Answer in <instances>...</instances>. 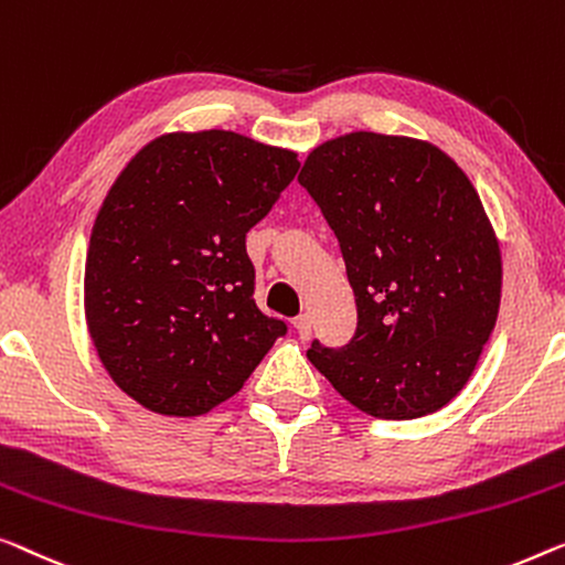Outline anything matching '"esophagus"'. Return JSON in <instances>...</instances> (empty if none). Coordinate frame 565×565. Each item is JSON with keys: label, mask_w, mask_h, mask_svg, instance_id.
I'll use <instances>...</instances> for the list:
<instances>
[{"label": "esophagus", "mask_w": 565, "mask_h": 565, "mask_svg": "<svg viewBox=\"0 0 565 565\" xmlns=\"http://www.w3.org/2000/svg\"><path fill=\"white\" fill-rule=\"evenodd\" d=\"M291 324H294V330H297V334L301 337V340H309V337H311V319L307 315L297 317Z\"/></svg>", "instance_id": "34e87169"}]
</instances>
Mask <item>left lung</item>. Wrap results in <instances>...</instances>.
<instances>
[{
  "label": "left lung",
  "instance_id": "obj_1",
  "mask_svg": "<svg viewBox=\"0 0 565 565\" xmlns=\"http://www.w3.org/2000/svg\"><path fill=\"white\" fill-rule=\"evenodd\" d=\"M299 184L330 223L358 330L309 363L367 416L411 420L457 398L498 322L502 254L465 170L431 141L350 131L309 151Z\"/></svg>",
  "mask_w": 565,
  "mask_h": 565
}]
</instances>
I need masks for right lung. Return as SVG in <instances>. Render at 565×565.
<instances>
[{
	"instance_id": "1",
	"label": "right lung",
	"mask_w": 565,
	"mask_h": 565,
	"mask_svg": "<svg viewBox=\"0 0 565 565\" xmlns=\"http://www.w3.org/2000/svg\"><path fill=\"white\" fill-rule=\"evenodd\" d=\"M297 170V151L205 129L151 139L116 177L90 231L83 305L111 381L151 414L213 411L286 332L256 307L246 233Z\"/></svg>"
}]
</instances>
